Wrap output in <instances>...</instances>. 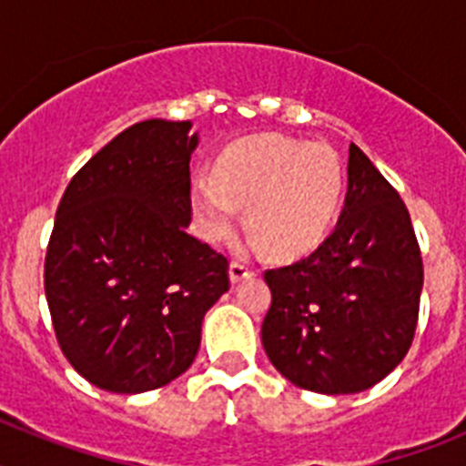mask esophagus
Masks as SVG:
<instances>
[{"instance_id": "34e87169", "label": "esophagus", "mask_w": 466, "mask_h": 466, "mask_svg": "<svg viewBox=\"0 0 466 466\" xmlns=\"http://www.w3.org/2000/svg\"><path fill=\"white\" fill-rule=\"evenodd\" d=\"M228 275H230V282L238 284V282H242V279L252 278L254 270L249 268V266H247V263H242V261H233V263H230Z\"/></svg>"}]
</instances>
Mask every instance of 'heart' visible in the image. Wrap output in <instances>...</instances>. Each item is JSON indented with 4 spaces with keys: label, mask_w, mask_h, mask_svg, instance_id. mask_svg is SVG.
<instances>
[{
    "label": "heart",
    "mask_w": 466,
    "mask_h": 466,
    "mask_svg": "<svg viewBox=\"0 0 466 466\" xmlns=\"http://www.w3.org/2000/svg\"><path fill=\"white\" fill-rule=\"evenodd\" d=\"M340 200V166L322 144L278 135L240 139L224 151L214 172L191 177L198 233L224 242L247 226L278 257H296L327 236Z\"/></svg>",
    "instance_id": "b5f03b06"
}]
</instances>
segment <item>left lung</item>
I'll list each match as a JSON object with an SVG mask.
<instances>
[{
	"label": "left lung",
	"mask_w": 466,
	"mask_h": 466,
	"mask_svg": "<svg viewBox=\"0 0 466 466\" xmlns=\"http://www.w3.org/2000/svg\"><path fill=\"white\" fill-rule=\"evenodd\" d=\"M268 360L296 387L364 392L406 357L418 324L422 257L409 209L357 144L331 236L306 258L266 270Z\"/></svg>",
	"instance_id": "left-lung-1"
}]
</instances>
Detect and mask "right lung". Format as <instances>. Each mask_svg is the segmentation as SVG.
I'll use <instances>...</instances> for the list:
<instances>
[{
	"mask_svg": "<svg viewBox=\"0 0 466 466\" xmlns=\"http://www.w3.org/2000/svg\"><path fill=\"white\" fill-rule=\"evenodd\" d=\"M191 121L123 130L72 177L57 205L44 289L60 350L95 387L158 390L200 348L228 261L188 236Z\"/></svg>",
	"mask_w": 466,
	"mask_h": 466,
	"instance_id": "obj_1",
	"label": "right lung"
}]
</instances>
